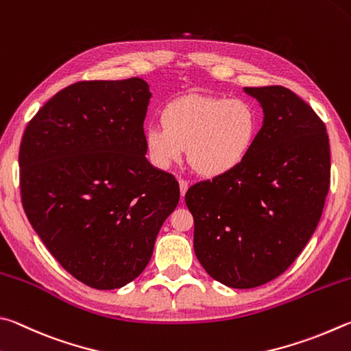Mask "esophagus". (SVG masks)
Here are the masks:
<instances>
[{"label": "esophagus", "mask_w": 351, "mask_h": 351, "mask_svg": "<svg viewBox=\"0 0 351 351\" xmlns=\"http://www.w3.org/2000/svg\"><path fill=\"white\" fill-rule=\"evenodd\" d=\"M179 186H180V194H182V197H183V195H185L186 191H188V186H189L188 182L180 179V180H179Z\"/></svg>", "instance_id": "obj_1"}]
</instances>
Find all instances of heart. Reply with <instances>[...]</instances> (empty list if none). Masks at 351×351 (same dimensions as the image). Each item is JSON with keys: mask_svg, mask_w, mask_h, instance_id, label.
I'll use <instances>...</instances> for the list:
<instances>
[{"mask_svg": "<svg viewBox=\"0 0 351 351\" xmlns=\"http://www.w3.org/2000/svg\"><path fill=\"white\" fill-rule=\"evenodd\" d=\"M163 126L145 129L151 163L169 169L180 163L185 149L199 174L220 177L239 168L259 135V114L243 98L189 94L166 104Z\"/></svg>", "mask_w": 351, "mask_h": 351, "instance_id": "1", "label": "heart"}]
</instances>
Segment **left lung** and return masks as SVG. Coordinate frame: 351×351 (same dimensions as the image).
<instances>
[{"label":"left lung","mask_w":351,"mask_h":351,"mask_svg":"<svg viewBox=\"0 0 351 351\" xmlns=\"http://www.w3.org/2000/svg\"><path fill=\"white\" fill-rule=\"evenodd\" d=\"M263 110L247 160L185 194L194 217V253L205 271L231 288L280 276L315 232L330 188L324 121L282 86L245 88Z\"/></svg>","instance_id":"obj_1"}]
</instances>
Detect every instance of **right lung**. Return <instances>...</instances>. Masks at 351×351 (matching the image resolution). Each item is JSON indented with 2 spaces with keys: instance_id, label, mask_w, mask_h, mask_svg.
Listing matches in <instances>:
<instances>
[{
  "instance_id": "right-lung-1",
  "label": "right lung",
  "mask_w": 351,
  "mask_h": 351,
  "mask_svg": "<svg viewBox=\"0 0 351 351\" xmlns=\"http://www.w3.org/2000/svg\"><path fill=\"white\" fill-rule=\"evenodd\" d=\"M149 86L141 78L80 82L55 94L24 131V213L67 273L97 290L138 278L179 183L146 158Z\"/></svg>"
}]
</instances>
